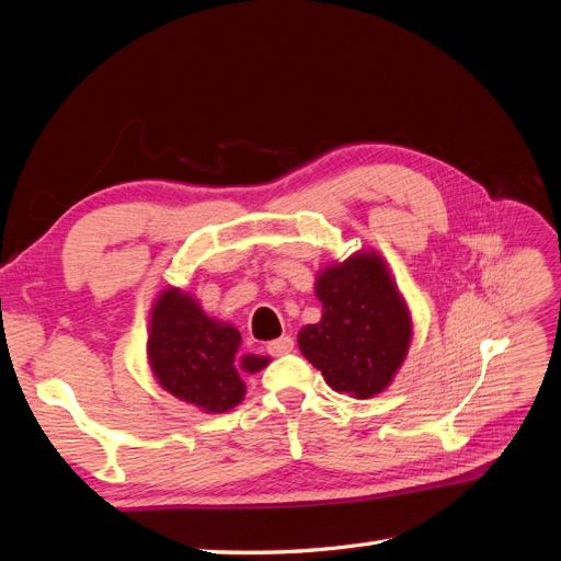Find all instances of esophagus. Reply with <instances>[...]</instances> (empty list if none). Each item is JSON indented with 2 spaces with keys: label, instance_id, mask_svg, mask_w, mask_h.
<instances>
[{
  "label": "esophagus",
  "instance_id": "obj_1",
  "mask_svg": "<svg viewBox=\"0 0 561 561\" xmlns=\"http://www.w3.org/2000/svg\"><path fill=\"white\" fill-rule=\"evenodd\" d=\"M293 348H295V342H293V336H280V339H276V342H271V344L266 346L268 355H274V358H278V355H285V353H290Z\"/></svg>",
  "mask_w": 561,
  "mask_h": 561
}]
</instances>
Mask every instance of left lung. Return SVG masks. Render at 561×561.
Instances as JSON below:
<instances>
[{"label": "left lung", "instance_id": "8db88e82", "mask_svg": "<svg viewBox=\"0 0 561 561\" xmlns=\"http://www.w3.org/2000/svg\"><path fill=\"white\" fill-rule=\"evenodd\" d=\"M322 316L297 334L299 351L328 386L371 398L396 379L412 344V316L377 250H358L318 271Z\"/></svg>", "mask_w": 561, "mask_h": 561}]
</instances>
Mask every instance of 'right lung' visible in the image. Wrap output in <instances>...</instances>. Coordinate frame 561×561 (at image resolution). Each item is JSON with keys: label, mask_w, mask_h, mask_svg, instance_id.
I'll return each instance as SVG.
<instances>
[{"label": "right lung", "mask_w": 561, "mask_h": 561, "mask_svg": "<svg viewBox=\"0 0 561 561\" xmlns=\"http://www.w3.org/2000/svg\"><path fill=\"white\" fill-rule=\"evenodd\" d=\"M147 360L163 390L206 414L233 410L245 398L243 375L271 363L243 353L241 332L206 316L198 299L180 287H165L151 304Z\"/></svg>", "instance_id": "1"}]
</instances>
